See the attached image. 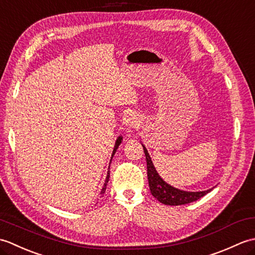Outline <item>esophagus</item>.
Listing matches in <instances>:
<instances>
[{"label": "esophagus", "mask_w": 255, "mask_h": 255, "mask_svg": "<svg viewBox=\"0 0 255 255\" xmlns=\"http://www.w3.org/2000/svg\"><path fill=\"white\" fill-rule=\"evenodd\" d=\"M125 123H126V127H127L128 130H132V129L137 128L139 121H138V118L136 116L132 115V114H130V115L127 117L126 122H125Z\"/></svg>", "instance_id": "34e87169"}]
</instances>
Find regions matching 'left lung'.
I'll return each instance as SVG.
<instances>
[{
    "label": "left lung",
    "instance_id": "left-lung-1",
    "mask_svg": "<svg viewBox=\"0 0 255 255\" xmlns=\"http://www.w3.org/2000/svg\"><path fill=\"white\" fill-rule=\"evenodd\" d=\"M142 147L144 151L145 160H147V172H148L147 174H148L150 192L153 195V197L158 199L160 203L164 205H170V206L189 204L199 198H202L206 194H208L211 189H213V188H209L207 191H202V192L200 191L187 192V191H182V189H178L176 187H173L159 175V173L156 172L155 167L153 165L152 160L150 158V154L148 152L147 148H145L143 144Z\"/></svg>",
    "mask_w": 255,
    "mask_h": 255
}]
</instances>
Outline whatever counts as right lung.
<instances>
[{
	"mask_svg": "<svg viewBox=\"0 0 255 255\" xmlns=\"http://www.w3.org/2000/svg\"><path fill=\"white\" fill-rule=\"evenodd\" d=\"M122 141H123V137H122V136H119V137L117 138V140H116V142H115V147H114V150H113L112 158H111V162H112V160H113V156H114V154H115V152H116V150H117V149H118V147H119V144L122 143ZM108 169H110V167H108ZM108 180H110V171H107L106 180H105L104 185H103V188H102V191H101V195H103V194L105 193V191H106V186H107V183H108Z\"/></svg>",
	"mask_w": 255,
	"mask_h": 255,
	"instance_id": "1",
	"label": "right lung"
}]
</instances>
